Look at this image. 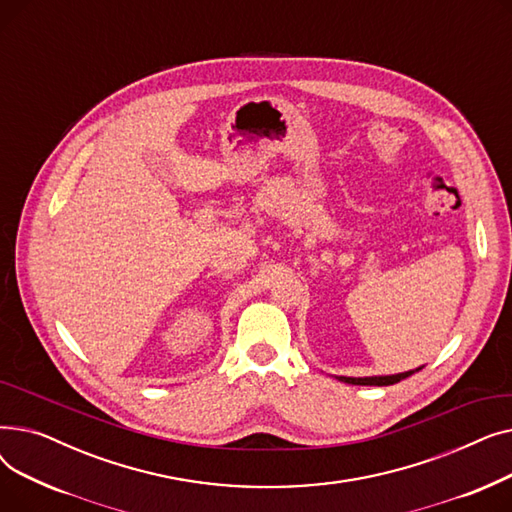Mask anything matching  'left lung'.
I'll list each match as a JSON object with an SVG mask.
<instances>
[{
	"label": "left lung",
	"mask_w": 512,
	"mask_h": 512,
	"mask_svg": "<svg viewBox=\"0 0 512 512\" xmlns=\"http://www.w3.org/2000/svg\"><path fill=\"white\" fill-rule=\"evenodd\" d=\"M415 371H405V373H398V375H384V378H340L346 384H355V386H392L400 380L409 378Z\"/></svg>",
	"instance_id": "left-lung-1"
}]
</instances>
